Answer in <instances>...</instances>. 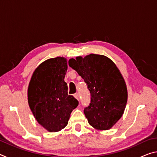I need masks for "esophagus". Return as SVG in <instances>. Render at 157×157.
<instances>
[{
	"label": "esophagus",
	"instance_id": "34e87169",
	"mask_svg": "<svg viewBox=\"0 0 157 157\" xmlns=\"http://www.w3.org/2000/svg\"><path fill=\"white\" fill-rule=\"evenodd\" d=\"M74 97H75L77 100H78L79 101V95L78 94H74Z\"/></svg>",
	"mask_w": 157,
	"mask_h": 157
}]
</instances>
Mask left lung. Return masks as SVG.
Segmentation results:
<instances>
[{
    "label": "left lung",
    "instance_id": "8db88e82",
    "mask_svg": "<svg viewBox=\"0 0 157 157\" xmlns=\"http://www.w3.org/2000/svg\"><path fill=\"white\" fill-rule=\"evenodd\" d=\"M68 65L84 79L91 94V103L84 111L89 124L99 130L111 129L123 116L127 101L119 69L109 58L95 54L72 58Z\"/></svg>",
    "mask_w": 157,
    "mask_h": 157
}]
</instances>
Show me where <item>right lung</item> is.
Returning a JSON list of instances; mask_svg holds the SVG:
<instances>
[{"mask_svg":"<svg viewBox=\"0 0 157 157\" xmlns=\"http://www.w3.org/2000/svg\"><path fill=\"white\" fill-rule=\"evenodd\" d=\"M67 69L66 58L48 59L35 69L29 83V107L36 121L50 132L64 128L79 104L73 95H68L64 81Z\"/></svg>","mask_w":157,"mask_h":157,"instance_id":"add662e5","label":"right lung"}]
</instances>
